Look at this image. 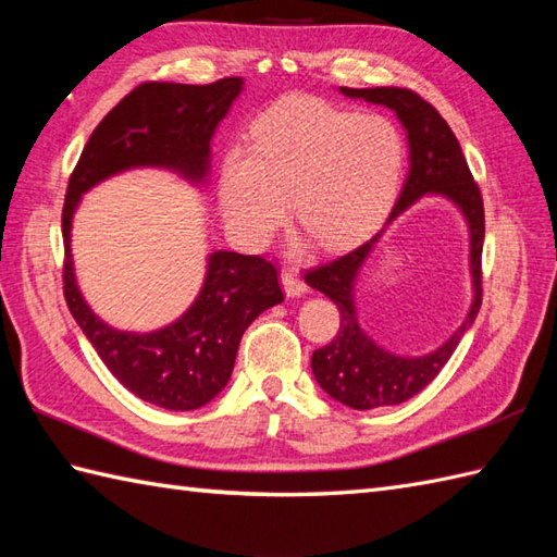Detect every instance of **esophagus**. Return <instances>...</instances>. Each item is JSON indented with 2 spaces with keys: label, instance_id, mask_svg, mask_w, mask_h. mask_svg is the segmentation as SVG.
Instances as JSON below:
<instances>
[{
  "label": "esophagus",
  "instance_id": "esophagus-1",
  "mask_svg": "<svg viewBox=\"0 0 557 557\" xmlns=\"http://www.w3.org/2000/svg\"><path fill=\"white\" fill-rule=\"evenodd\" d=\"M282 287H285V294L292 299L306 294V282L294 270H282Z\"/></svg>",
  "mask_w": 557,
  "mask_h": 557
}]
</instances>
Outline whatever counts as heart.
Listing matches in <instances>:
<instances>
[{
  "label": "heart",
  "mask_w": 557,
  "mask_h": 557,
  "mask_svg": "<svg viewBox=\"0 0 557 557\" xmlns=\"http://www.w3.org/2000/svg\"><path fill=\"white\" fill-rule=\"evenodd\" d=\"M405 140L383 114H354L318 98H285L251 124V148L222 158L220 206L244 244L268 242L289 210L318 246L371 234L393 206Z\"/></svg>",
  "instance_id": "1"
}]
</instances>
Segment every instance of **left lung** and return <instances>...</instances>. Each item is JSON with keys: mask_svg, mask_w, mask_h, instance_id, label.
<instances>
[{"mask_svg": "<svg viewBox=\"0 0 557 557\" xmlns=\"http://www.w3.org/2000/svg\"><path fill=\"white\" fill-rule=\"evenodd\" d=\"M342 96L366 100L393 110L407 132L409 172L397 203L385 222L392 223L401 211L423 195H443L460 208L470 227V267L475 282V301L470 313L447 343L423 358H399L383 350L362 333L358 325L352 287L358 270L370 255L382 232L354 248L333 263L306 272V282L335 301L339 311V330L327 347L315 349L311 369L325 393L351 409L393 407L411 399L441 373L453 357L459 339L474 323L481 309V251L486 220H483L481 191L469 172L465 152L453 128L447 126L431 102L407 88H339Z\"/></svg>", "mask_w": 557, "mask_h": 557, "instance_id": "left-lung-1", "label": "left lung"}]
</instances>
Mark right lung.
<instances>
[{"label": "right lung", "mask_w": 557, "mask_h": 557, "mask_svg": "<svg viewBox=\"0 0 557 557\" xmlns=\"http://www.w3.org/2000/svg\"><path fill=\"white\" fill-rule=\"evenodd\" d=\"M242 88V76L208 86L140 83L96 126L66 186L62 236L69 311L116 381L162 409L191 411L222 393L244 330L285 301L277 270L260 256L212 251L203 287L186 313L152 333H124L83 299L71 258V220L83 194L134 168L172 170L196 186L206 184L210 140Z\"/></svg>", "instance_id": "1"}]
</instances>
